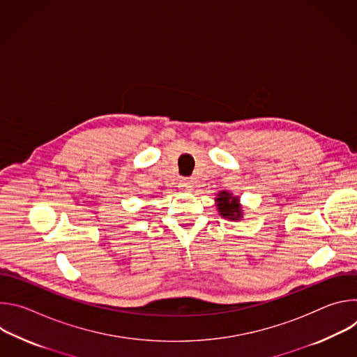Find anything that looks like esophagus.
<instances>
[{
	"mask_svg": "<svg viewBox=\"0 0 357 357\" xmlns=\"http://www.w3.org/2000/svg\"><path fill=\"white\" fill-rule=\"evenodd\" d=\"M178 188H179L181 190H183V192H189V190H192V188H193V182H192V179H189V178H182V179L179 181Z\"/></svg>",
	"mask_w": 357,
	"mask_h": 357,
	"instance_id": "34e87169",
	"label": "esophagus"
}]
</instances>
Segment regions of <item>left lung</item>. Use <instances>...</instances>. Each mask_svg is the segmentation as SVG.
I'll return each instance as SVG.
<instances>
[{"mask_svg": "<svg viewBox=\"0 0 357 357\" xmlns=\"http://www.w3.org/2000/svg\"><path fill=\"white\" fill-rule=\"evenodd\" d=\"M216 203H218V209L222 218L229 219V220H241L243 213H241V206L238 203V197L233 196V193L227 192V190H222L219 192L218 197H216Z\"/></svg>", "mask_w": 357, "mask_h": 357, "instance_id": "1", "label": "left lung"}]
</instances>
